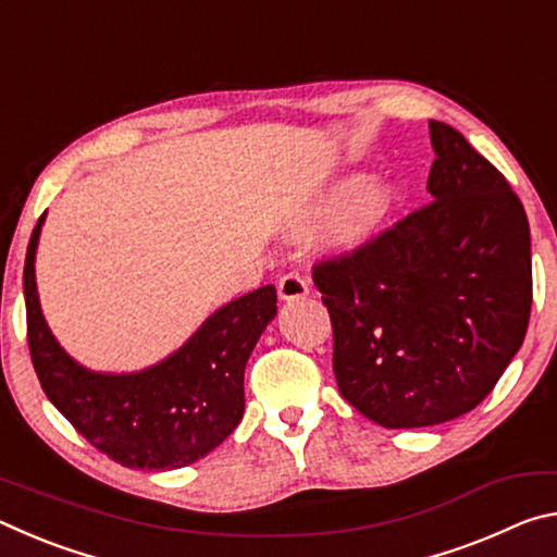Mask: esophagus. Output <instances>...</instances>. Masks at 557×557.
<instances>
[{
  "instance_id": "esophagus-1",
  "label": "esophagus",
  "mask_w": 557,
  "mask_h": 557,
  "mask_svg": "<svg viewBox=\"0 0 557 557\" xmlns=\"http://www.w3.org/2000/svg\"><path fill=\"white\" fill-rule=\"evenodd\" d=\"M307 292H309V285H307L305 275H299V272H287V275H282L277 282L280 299H287V301L301 299V297H307Z\"/></svg>"
}]
</instances>
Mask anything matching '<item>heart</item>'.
Instances as JSON below:
<instances>
[{"instance_id": "1", "label": "heart", "mask_w": 557, "mask_h": 557, "mask_svg": "<svg viewBox=\"0 0 557 557\" xmlns=\"http://www.w3.org/2000/svg\"><path fill=\"white\" fill-rule=\"evenodd\" d=\"M388 211L391 194L385 186H358V182H344L332 188V194L322 203L314 206L309 215L312 219H332V215L342 213L336 225V238L346 245H356L379 231Z\"/></svg>"}]
</instances>
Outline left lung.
I'll return each instance as SVG.
<instances>
[{
    "label": "left lung",
    "mask_w": 557,
    "mask_h": 557,
    "mask_svg": "<svg viewBox=\"0 0 557 557\" xmlns=\"http://www.w3.org/2000/svg\"><path fill=\"white\" fill-rule=\"evenodd\" d=\"M432 201L312 277L338 393L383 428L474 410L523 344L533 301L523 203L461 132L430 120Z\"/></svg>",
    "instance_id": "left-lung-1"
}]
</instances>
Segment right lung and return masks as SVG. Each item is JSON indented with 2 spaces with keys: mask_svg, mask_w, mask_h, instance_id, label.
I'll return each mask as SVG.
<instances>
[{
  "mask_svg": "<svg viewBox=\"0 0 557 557\" xmlns=\"http://www.w3.org/2000/svg\"><path fill=\"white\" fill-rule=\"evenodd\" d=\"M44 215L24 262L26 338L39 383L92 447L129 469H178L209 455L238 428L245 363L277 314L272 285L211 314L176 354L139 373L83 369L55 342L41 314L34 258Z\"/></svg>",
  "mask_w": 557,
  "mask_h": 557,
  "instance_id": "add662e5",
  "label": "right lung"
}]
</instances>
